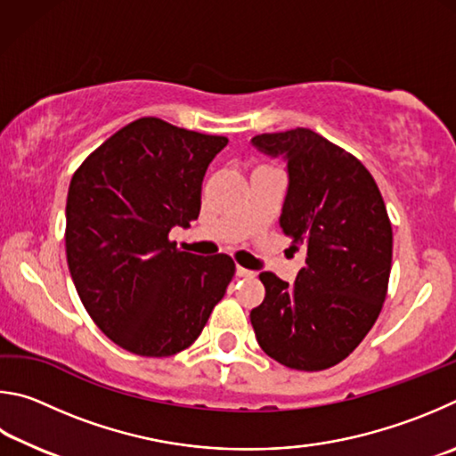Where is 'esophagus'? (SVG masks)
I'll return each mask as SVG.
<instances>
[{
	"label": "esophagus",
	"mask_w": 456,
	"mask_h": 456,
	"mask_svg": "<svg viewBox=\"0 0 456 456\" xmlns=\"http://www.w3.org/2000/svg\"><path fill=\"white\" fill-rule=\"evenodd\" d=\"M236 276L238 278H254V276H256V273H254V270H248V268L236 266Z\"/></svg>",
	"instance_id": "obj_1"
}]
</instances>
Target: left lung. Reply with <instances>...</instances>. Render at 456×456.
<instances>
[{
    "instance_id": "1",
    "label": "left lung",
    "mask_w": 456,
    "mask_h": 456,
    "mask_svg": "<svg viewBox=\"0 0 456 456\" xmlns=\"http://www.w3.org/2000/svg\"><path fill=\"white\" fill-rule=\"evenodd\" d=\"M252 146L289 174L281 228L306 250L297 282L262 273L265 302L250 313L260 348L289 369L324 370L361 345L387 298L393 228L370 172L322 135L260 134Z\"/></svg>"
}]
</instances>
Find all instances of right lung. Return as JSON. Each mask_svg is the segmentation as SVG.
Returning <instances> with one entry per match:
<instances>
[{"instance_id":"right-lung-1","label":"right lung","mask_w":456,"mask_h":456,"mask_svg":"<svg viewBox=\"0 0 456 456\" xmlns=\"http://www.w3.org/2000/svg\"><path fill=\"white\" fill-rule=\"evenodd\" d=\"M224 135L140 118L84 159L69 182L66 254L98 329L140 356L188 348L234 276L226 254L196 256L167 240L200 214L208 164Z\"/></svg>"}]
</instances>
